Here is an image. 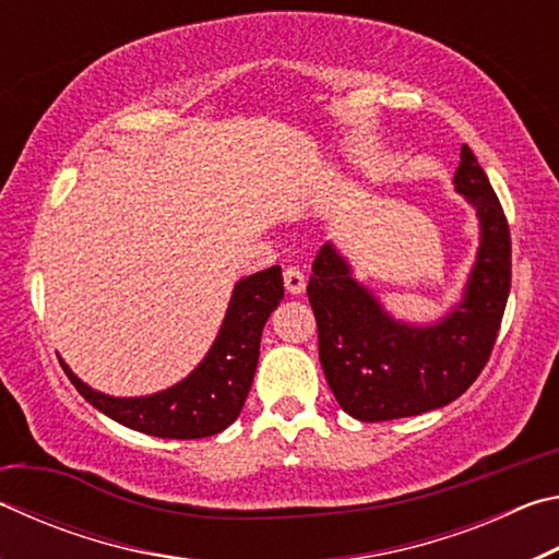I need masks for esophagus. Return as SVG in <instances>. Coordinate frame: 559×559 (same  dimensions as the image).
I'll list each match as a JSON object with an SVG mask.
<instances>
[{
  "label": "esophagus",
  "mask_w": 559,
  "mask_h": 559,
  "mask_svg": "<svg viewBox=\"0 0 559 559\" xmlns=\"http://www.w3.org/2000/svg\"><path fill=\"white\" fill-rule=\"evenodd\" d=\"M283 283H286V290L290 296H300V293L306 290V276H302V271L296 266H288L283 271Z\"/></svg>",
  "instance_id": "esophagus-1"
}]
</instances>
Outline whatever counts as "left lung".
<instances>
[{"instance_id": "8db88e82", "label": "left lung", "mask_w": 559, "mask_h": 559, "mask_svg": "<svg viewBox=\"0 0 559 559\" xmlns=\"http://www.w3.org/2000/svg\"><path fill=\"white\" fill-rule=\"evenodd\" d=\"M476 206L480 246L466 296L437 325L396 323L345 259L325 243L313 261L308 300L318 323V355L337 404L359 421L416 416L456 400L493 353L510 293V229L484 167L468 145L453 177Z\"/></svg>"}]
</instances>
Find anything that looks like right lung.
<instances>
[{
  "label": "right lung",
  "mask_w": 559,
  "mask_h": 559,
  "mask_svg": "<svg viewBox=\"0 0 559 559\" xmlns=\"http://www.w3.org/2000/svg\"><path fill=\"white\" fill-rule=\"evenodd\" d=\"M283 298L278 266L253 273L236 283L224 325L210 355L197 370L175 386L150 396H108L83 384L66 362L75 390L122 427L159 439H204L224 431L239 416L251 390L259 362L261 333L269 316Z\"/></svg>",
  "instance_id": "1"
}]
</instances>
